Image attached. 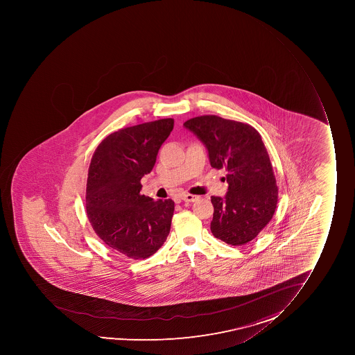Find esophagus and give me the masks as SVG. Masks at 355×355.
<instances>
[{"label": "esophagus", "mask_w": 355, "mask_h": 355, "mask_svg": "<svg viewBox=\"0 0 355 355\" xmlns=\"http://www.w3.org/2000/svg\"><path fill=\"white\" fill-rule=\"evenodd\" d=\"M182 199L184 201H187V202H194V201H197L199 199V197L193 196V194L185 193L182 196Z\"/></svg>", "instance_id": "34e87169"}]
</instances>
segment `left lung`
Returning <instances> with one entry per match:
<instances>
[{
  "label": "left lung",
  "mask_w": 355,
  "mask_h": 355,
  "mask_svg": "<svg viewBox=\"0 0 355 355\" xmlns=\"http://www.w3.org/2000/svg\"><path fill=\"white\" fill-rule=\"evenodd\" d=\"M205 144L211 168H225V197H211V230L230 245L252 241L273 216L277 187L260 134L248 123L218 116H196L184 123Z\"/></svg>",
  "instance_id": "left-lung-1"
}]
</instances>
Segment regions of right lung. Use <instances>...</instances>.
<instances>
[{"mask_svg": "<svg viewBox=\"0 0 355 355\" xmlns=\"http://www.w3.org/2000/svg\"><path fill=\"white\" fill-rule=\"evenodd\" d=\"M173 128L159 119L110 134L89 166L87 215L99 239L132 259H146L168 237L175 202L140 193V180L154 168L158 150Z\"/></svg>", "mask_w": 355, "mask_h": 355, "instance_id": "add662e5", "label": "right lung"}]
</instances>
